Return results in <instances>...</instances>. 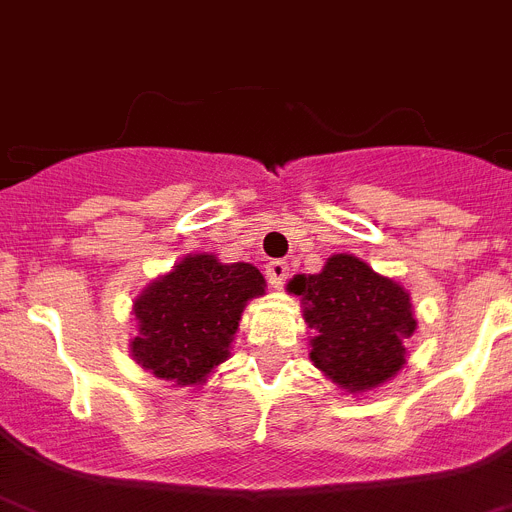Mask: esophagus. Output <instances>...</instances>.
I'll use <instances>...</instances> for the list:
<instances>
[{
  "instance_id": "obj_1",
  "label": "esophagus",
  "mask_w": 512,
  "mask_h": 512,
  "mask_svg": "<svg viewBox=\"0 0 512 512\" xmlns=\"http://www.w3.org/2000/svg\"><path fill=\"white\" fill-rule=\"evenodd\" d=\"M265 276H268V283L273 289H281L286 278H289V265L283 260H273V263L265 265Z\"/></svg>"
}]
</instances>
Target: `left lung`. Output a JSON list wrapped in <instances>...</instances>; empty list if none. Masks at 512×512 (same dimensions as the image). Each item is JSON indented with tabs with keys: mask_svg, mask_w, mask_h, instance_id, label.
I'll return each mask as SVG.
<instances>
[{
	"mask_svg": "<svg viewBox=\"0 0 512 512\" xmlns=\"http://www.w3.org/2000/svg\"><path fill=\"white\" fill-rule=\"evenodd\" d=\"M286 289L299 296L304 322L315 330L309 359L343 393H369L401 372L416 317L411 294L395 278L338 252L320 273H299Z\"/></svg>",
	"mask_w": 512,
	"mask_h": 512,
	"instance_id": "1",
	"label": "left lung"
}]
</instances>
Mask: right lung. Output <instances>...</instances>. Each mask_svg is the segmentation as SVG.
I'll return each mask as SVG.
<instances>
[{
  "label": "right lung",
  "mask_w": 512,
  "mask_h": 512,
  "mask_svg": "<svg viewBox=\"0 0 512 512\" xmlns=\"http://www.w3.org/2000/svg\"><path fill=\"white\" fill-rule=\"evenodd\" d=\"M263 294L255 265L208 252L182 257L135 296L130 356L171 388H197L229 359L244 307Z\"/></svg>",
  "instance_id": "add662e5"
}]
</instances>
